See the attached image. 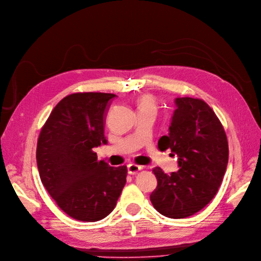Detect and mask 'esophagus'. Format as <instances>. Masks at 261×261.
Masks as SVG:
<instances>
[{"label": "esophagus", "mask_w": 261, "mask_h": 261, "mask_svg": "<svg viewBox=\"0 0 261 261\" xmlns=\"http://www.w3.org/2000/svg\"><path fill=\"white\" fill-rule=\"evenodd\" d=\"M141 170H142V167L136 165V163H130V165L128 166V173H129V174H137V173Z\"/></svg>", "instance_id": "1"}]
</instances>
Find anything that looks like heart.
Instances as JSON below:
<instances>
[{"mask_svg": "<svg viewBox=\"0 0 261 261\" xmlns=\"http://www.w3.org/2000/svg\"><path fill=\"white\" fill-rule=\"evenodd\" d=\"M152 109L156 110V103L150 95H142L139 100V110Z\"/></svg>", "mask_w": 261, "mask_h": 261, "instance_id": "heart-1", "label": "heart"}]
</instances>
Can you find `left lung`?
I'll return each mask as SVG.
<instances>
[{"mask_svg":"<svg viewBox=\"0 0 261 261\" xmlns=\"http://www.w3.org/2000/svg\"><path fill=\"white\" fill-rule=\"evenodd\" d=\"M177 109L169 134L158 141L178 157L177 172L166 174L153 168L157 188L150 201L160 214L185 218L205 207L217 194L228 165V140L223 124L201 99L176 98Z\"/></svg>","mask_w":261,"mask_h":261,"instance_id":"left-lung-1","label":"left lung"}]
</instances>
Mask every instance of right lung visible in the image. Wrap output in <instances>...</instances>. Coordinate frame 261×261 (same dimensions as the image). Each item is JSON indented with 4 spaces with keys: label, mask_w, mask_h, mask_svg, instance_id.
Here are the masks:
<instances>
[{
    "label": "right lung",
    "mask_w": 261,
    "mask_h": 261,
    "mask_svg": "<svg viewBox=\"0 0 261 261\" xmlns=\"http://www.w3.org/2000/svg\"><path fill=\"white\" fill-rule=\"evenodd\" d=\"M114 93L76 92L58 103L40 132L36 162L48 194L66 215L98 221L115 208L127 181L125 166L98 160Z\"/></svg>",
    "instance_id": "obj_1"
}]
</instances>
